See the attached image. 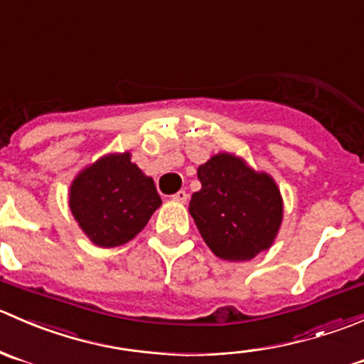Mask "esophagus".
<instances>
[{"label": "esophagus", "mask_w": 364, "mask_h": 364, "mask_svg": "<svg viewBox=\"0 0 364 364\" xmlns=\"http://www.w3.org/2000/svg\"><path fill=\"white\" fill-rule=\"evenodd\" d=\"M171 200L178 201V203H186V201L189 200V194H187L186 191H178V193H175L173 196H171Z\"/></svg>", "instance_id": "34e87169"}]
</instances>
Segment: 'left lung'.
Returning a JSON list of instances; mask_svg holds the SVG:
<instances>
[{
    "label": "left lung",
    "mask_w": 364,
    "mask_h": 364,
    "mask_svg": "<svg viewBox=\"0 0 364 364\" xmlns=\"http://www.w3.org/2000/svg\"><path fill=\"white\" fill-rule=\"evenodd\" d=\"M201 189L189 214L215 257L246 262L274 244L283 221V198L274 178L242 157L219 152L198 168Z\"/></svg>",
    "instance_id": "8db88e82"
}]
</instances>
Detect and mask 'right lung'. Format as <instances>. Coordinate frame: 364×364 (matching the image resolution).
Listing matches in <instances>:
<instances>
[{"instance_id":"1","label":"right lung","mask_w":364,"mask_h":364,"mask_svg":"<svg viewBox=\"0 0 364 364\" xmlns=\"http://www.w3.org/2000/svg\"><path fill=\"white\" fill-rule=\"evenodd\" d=\"M154 178L131 161V152H111L82 168L68 189V207L79 228L99 247L134 239L161 207Z\"/></svg>"}]
</instances>
